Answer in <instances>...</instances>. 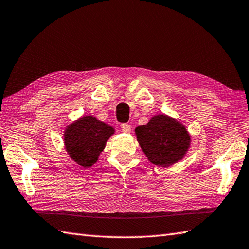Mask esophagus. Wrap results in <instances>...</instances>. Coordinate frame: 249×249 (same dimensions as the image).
Masks as SVG:
<instances>
[{
    "instance_id": "34e87169",
    "label": "esophagus",
    "mask_w": 249,
    "mask_h": 249,
    "mask_svg": "<svg viewBox=\"0 0 249 249\" xmlns=\"http://www.w3.org/2000/svg\"><path fill=\"white\" fill-rule=\"evenodd\" d=\"M121 130H123V132H124V133H130L131 125L126 124H121Z\"/></svg>"
}]
</instances>
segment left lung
I'll list each match as a JSON object with an SVG mask.
<instances>
[{"label":"left lung","instance_id":"left-lung-1","mask_svg":"<svg viewBox=\"0 0 249 249\" xmlns=\"http://www.w3.org/2000/svg\"><path fill=\"white\" fill-rule=\"evenodd\" d=\"M137 142L152 164L169 167L184 158L191 146V136L183 124L159 114L145 125L135 129Z\"/></svg>","mask_w":249,"mask_h":249}]
</instances>
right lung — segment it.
Returning <instances> with one entry per match:
<instances>
[{"label": "right lung", "mask_w": 249, "mask_h": 249, "mask_svg": "<svg viewBox=\"0 0 249 249\" xmlns=\"http://www.w3.org/2000/svg\"><path fill=\"white\" fill-rule=\"evenodd\" d=\"M114 133L115 130L109 124L93 116H83L65 129V149L80 166L91 167Z\"/></svg>", "instance_id": "add662e5"}]
</instances>
